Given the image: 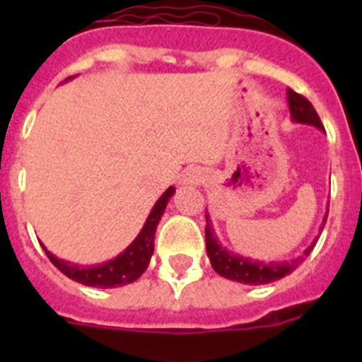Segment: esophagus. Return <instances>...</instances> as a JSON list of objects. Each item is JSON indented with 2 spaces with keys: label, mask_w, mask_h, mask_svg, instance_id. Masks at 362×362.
Wrapping results in <instances>:
<instances>
[{
  "label": "esophagus",
  "mask_w": 362,
  "mask_h": 362,
  "mask_svg": "<svg viewBox=\"0 0 362 362\" xmlns=\"http://www.w3.org/2000/svg\"><path fill=\"white\" fill-rule=\"evenodd\" d=\"M201 179H203L201 172L196 170V168H192V170L185 172L183 179H181V183L183 185H199Z\"/></svg>",
  "instance_id": "esophagus-1"
}]
</instances>
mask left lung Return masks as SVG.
<instances>
[{"instance_id": "left-lung-1", "label": "left lung", "mask_w": 362, "mask_h": 362, "mask_svg": "<svg viewBox=\"0 0 362 362\" xmlns=\"http://www.w3.org/2000/svg\"><path fill=\"white\" fill-rule=\"evenodd\" d=\"M286 98H288L290 114H292V119L296 123L312 124V127H317L319 130H325V127H322L321 119L317 116V112H315V108L312 107V103H310L305 95L297 94L292 88H288L286 90ZM326 217H328V210H326V216L322 219L321 230L325 228ZM204 239H206V254H209L214 270L219 276L226 277V279L238 281V283L243 284H268L277 279H283L284 276L292 274L308 257L310 252L315 246V243H317V238H315L312 245L305 250V254L296 259H290V261H272V263H264V261H257V259L243 257V255L228 252L225 246H221V243L216 238V233H214L209 214H206Z\"/></svg>"}]
</instances>
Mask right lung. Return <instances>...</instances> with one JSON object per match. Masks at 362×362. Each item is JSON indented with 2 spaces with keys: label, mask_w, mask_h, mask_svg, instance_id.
<instances>
[{
  "label": "right lung",
  "mask_w": 362,
  "mask_h": 362,
  "mask_svg": "<svg viewBox=\"0 0 362 362\" xmlns=\"http://www.w3.org/2000/svg\"><path fill=\"white\" fill-rule=\"evenodd\" d=\"M175 188L170 187L153 204L148 219L145 221V226L141 228L139 235L132 241V245L124 252H121L117 257L110 259L103 264L95 267H79V264L69 263L63 259H57L56 255L50 254L43 245V250L50 263L63 272L69 279L81 283L85 286H95V288H114V286H123V284L134 283L141 277L143 272L148 268L150 257L153 254V238H156V228L161 221L163 212L166 209V203L174 196Z\"/></svg>",
  "instance_id": "obj_1"
}]
</instances>
